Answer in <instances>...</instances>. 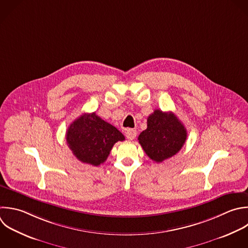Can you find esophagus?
Instances as JSON below:
<instances>
[{"label": "esophagus", "mask_w": 248, "mask_h": 248, "mask_svg": "<svg viewBox=\"0 0 248 248\" xmlns=\"http://www.w3.org/2000/svg\"><path fill=\"white\" fill-rule=\"evenodd\" d=\"M125 136H126V138H127L128 140H133L136 138V136H137V131H136V130H133V129H128V130H126V132H125Z\"/></svg>", "instance_id": "esophagus-1"}]
</instances>
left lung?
Here are the masks:
<instances>
[{
    "mask_svg": "<svg viewBox=\"0 0 248 248\" xmlns=\"http://www.w3.org/2000/svg\"><path fill=\"white\" fill-rule=\"evenodd\" d=\"M187 139L184 125L171 112L155 109L147 118V128L138 140L146 155L161 163L175 155Z\"/></svg>",
    "mask_w": 248,
    "mask_h": 248,
    "instance_id": "1",
    "label": "left lung"
}]
</instances>
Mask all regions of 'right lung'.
<instances>
[{
    "instance_id": "obj_1",
    "label": "right lung",
    "mask_w": 248,
    "mask_h": 248,
    "mask_svg": "<svg viewBox=\"0 0 248 248\" xmlns=\"http://www.w3.org/2000/svg\"><path fill=\"white\" fill-rule=\"evenodd\" d=\"M66 140L73 154L80 162L97 167L107 160L114 143L123 141L125 137L114 126L92 112L83 113L70 125Z\"/></svg>"
}]
</instances>
